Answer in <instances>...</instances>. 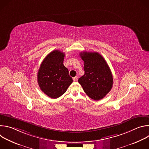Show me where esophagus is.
<instances>
[{
  "mask_svg": "<svg viewBox=\"0 0 149 149\" xmlns=\"http://www.w3.org/2000/svg\"><path fill=\"white\" fill-rule=\"evenodd\" d=\"M73 80H74V81H77V80H78V77H74L73 78Z\"/></svg>",
  "mask_w": 149,
  "mask_h": 149,
  "instance_id": "1",
  "label": "esophagus"
}]
</instances>
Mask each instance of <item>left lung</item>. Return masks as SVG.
Segmentation results:
<instances>
[{"label":"left lung","mask_w":149,"mask_h":149,"mask_svg":"<svg viewBox=\"0 0 149 149\" xmlns=\"http://www.w3.org/2000/svg\"><path fill=\"white\" fill-rule=\"evenodd\" d=\"M80 57L84 61V75L78 79L84 92L93 100L103 98L111 90L113 78L104 58L98 52H82Z\"/></svg>","instance_id":"1"}]
</instances>
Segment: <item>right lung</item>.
I'll return each instance as SVG.
<instances>
[{"instance_id": "obj_1", "label": "right lung", "mask_w": 149, "mask_h": 149, "mask_svg": "<svg viewBox=\"0 0 149 149\" xmlns=\"http://www.w3.org/2000/svg\"><path fill=\"white\" fill-rule=\"evenodd\" d=\"M65 54L54 50L42 61L38 72V83L42 90L51 98L64 94L72 82L68 70L63 65Z\"/></svg>"}]
</instances>
